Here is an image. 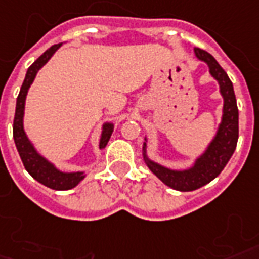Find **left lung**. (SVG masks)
Masks as SVG:
<instances>
[{"label":"left lung","instance_id":"obj_1","mask_svg":"<svg viewBox=\"0 0 259 259\" xmlns=\"http://www.w3.org/2000/svg\"><path fill=\"white\" fill-rule=\"evenodd\" d=\"M195 56L199 61L207 64L210 75L218 82L220 95L224 100L221 122L218 123L215 135L193 163L181 170L166 167L149 158L147 154V137H144L143 144V158L149 170L167 187L181 192L195 191L217 177L235 152L239 139V111L229 76L208 52L196 48Z\"/></svg>","mask_w":259,"mask_h":259}]
</instances>
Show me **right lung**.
Wrapping results in <instances>:
<instances>
[{
    "label": "right lung",
    "instance_id": "add662e5",
    "mask_svg": "<svg viewBox=\"0 0 259 259\" xmlns=\"http://www.w3.org/2000/svg\"><path fill=\"white\" fill-rule=\"evenodd\" d=\"M61 45L63 44H57V45L51 47L28 67L26 78L23 81L16 100V111H15V119H13V140H15L17 152L22 158L24 167L34 180H37L38 183H41L48 188L56 189V191H67L81 183L86 177L85 171H61L59 170L56 164L52 163L49 159L38 152V149L34 147L31 140L28 139V136L24 132V107H26V97H27L28 89L35 79L38 71L51 60V57L56 53V51ZM112 132H114V123L104 122L103 127H101L99 148H105Z\"/></svg>",
    "mask_w": 259,
    "mask_h": 259
}]
</instances>
